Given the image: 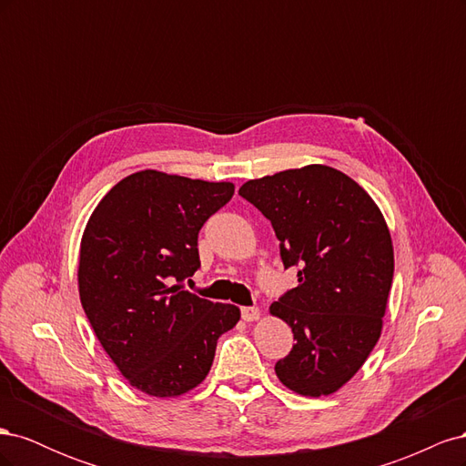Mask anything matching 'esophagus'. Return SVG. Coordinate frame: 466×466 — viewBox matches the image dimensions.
Segmentation results:
<instances>
[{"instance_id": "34e87169", "label": "esophagus", "mask_w": 466, "mask_h": 466, "mask_svg": "<svg viewBox=\"0 0 466 466\" xmlns=\"http://www.w3.org/2000/svg\"><path fill=\"white\" fill-rule=\"evenodd\" d=\"M241 315H243V320L255 322V320L260 319V309L258 307H243L241 309Z\"/></svg>"}]
</instances>
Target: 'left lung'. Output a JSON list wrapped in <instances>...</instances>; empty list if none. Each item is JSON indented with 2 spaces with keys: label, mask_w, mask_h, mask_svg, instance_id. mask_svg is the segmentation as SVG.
Listing matches in <instances>:
<instances>
[{
  "label": "left lung",
  "mask_w": 466,
  "mask_h": 466,
  "mask_svg": "<svg viewBox=\"0 0 466 466\" xmlns=\"http://www.w3.org/2000/svg\"><path fill=\"white\" fill-rule=\"evenodd\" d=\"M238 194L270 219L298 288L270 305L295 344L276 363L279 383L301 397H329L373 351L394 272L389 225L354 178L327 165L252 178Z\"/></svg>",
  "instance_id": "left-lung-1"
}]
</instances>
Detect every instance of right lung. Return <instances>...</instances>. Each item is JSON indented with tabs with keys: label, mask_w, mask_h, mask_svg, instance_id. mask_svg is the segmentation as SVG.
Segmentation results:
<instances>
[{
	"label": "right lung",
	"mask_w": 466,
	"mask_h": 466,
	"mask_svg": "<svg viewBox=\"0 0 466 466\" xmlns=\"http://www.w3.org/2000/svg\"><path fill=\"white\" fill-rule=\"evenodd\" d=\"M233 192V182L146 168L112 187L83 231V311L118 371L149 397L175 399L198 387L218 338L241 319L235 305L171 286L198 270V231Z\"/></svg>",
	"instance_id": "1"
}]
</instances>
